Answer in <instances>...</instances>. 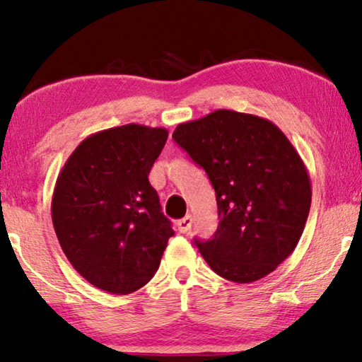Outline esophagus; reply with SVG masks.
Listing matches in <instances>:
<instances>
[{
  "instance_id": "obj_1",
  "label": "esophagus",
  "mask_w": 362,
  "mask_h": 362,
  "mask_svg": "<svg viewBox=\"0 0 362 362\" xmlns=\"http://www.w3.org/2000/svg\"><path fill=\"white\" fill-rule=\"evenodd\" d=\"M191 226H192V216L191 214L185 216V217H182V219H180V221L176 222L177 230H180L181 234H186V232H189L191 230Z\"/></svg>"
}]
</instances>
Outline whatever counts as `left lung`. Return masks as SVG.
Segmentation results:
<instances>
[{
  "label": "left lung",
  "mask_w": 362,
  "mask_h": 362,
  "mask_svg": "<svg viewBox=\"0 0 362 362\" xmlns=\"http://www.w3.org/2000/svg\"><path fill=\"white\" fill-rule=\"evenodd\" d=\"M173 138L216 191V234L194 239L207 265L235 284L272 274L308 219L311 182L298 151L275 123L226 108L180 123Z\"/></svg>",
  "instance_id": "left-lung-1"
}]
</instances>
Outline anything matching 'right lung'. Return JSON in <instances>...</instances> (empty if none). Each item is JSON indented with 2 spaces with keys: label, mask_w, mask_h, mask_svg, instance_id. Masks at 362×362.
<instances>
[{
  "label": "right lung",
  "mask_w": 362,
  "mask_h": 362,
  "mask_svg": "<svg viewBox=\"0 0 362 362\" xmlns=\"http://www.w3.org/2000/svg\"><path fill=\"white\" fill-rule=\"evenodd\" d=\"M166 128L136 123L93 133L59 173L52 224L74 269L108 293H132L153 279L175 235L148 181Z\"/></svg>",
  "instance_id": "obj_1"
}]
</instances>
